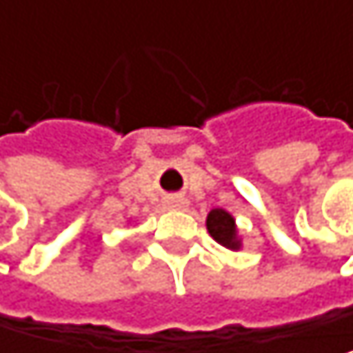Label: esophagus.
<instances>
[{
  "mask_svg": "<svg viewBox=\"0 0 353 353\" xmlns=\"http://www.w3.org/2000/svg\"><path fill=\"white\" fill-rule=\"evenodd\" d=\"M165 205L169 210H186L188 208V199H184V196H169L165 201Z\"/></svg>",
  "mask_w": 353,
  "mask_h": 353,
  "instance_id": "esophagus-1",
  "label": "esophagus"
}]
</instances>
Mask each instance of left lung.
<instances>
[{"label":"left lung","mask_w":353,"mask_h":353,"mask_svg":"<svg viewBox=\"0 0 353 353\" xmlns=\"http://www.w3.org/2000/svg\"><path fill=\"white\" fill-rule=\"evenodd\" d=\"M205 226H208V233L226 250H233V252L241 250V237H239L235 218L230 216L226 210H222V208L212 210L208 214Z\"/></svg>","instance_id":"obj_1"}]
</instances>
